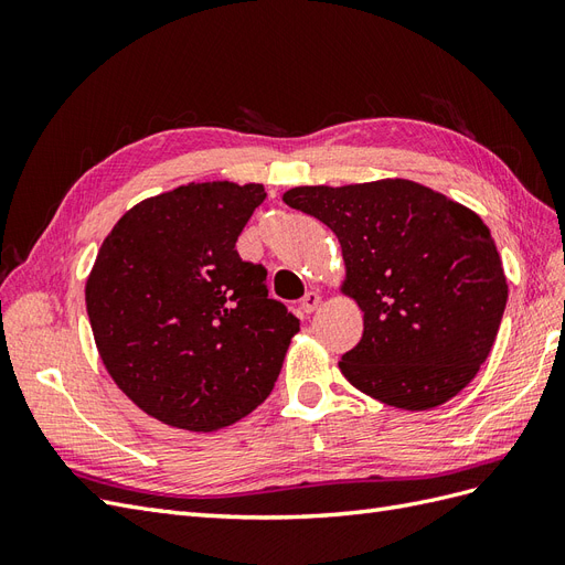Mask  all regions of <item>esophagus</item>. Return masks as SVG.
<instances>
[{
    "label": "esophagus",
    "mask_w": 565,
    "mask_h": 565,
    "mask_svg": "<svg viewBox=\"0 0 565 565\" xmlns=\"http://www.w3.org/2000/svg\"><path fill=\"white\" fill-rule=\"evenodd\" d=\"M320 303V295L318 292H306L301 299V311L303 313H313Z\"/></svg>",
    "instance_id": "1"
}]
</instances>
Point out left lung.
<instances>
[{"instance_id": "1", "label": "left lung", "mask_w": 565, "mask_h": 565, "mask_svg": "<svg viewBox=\"0 0 565 565\" xmlns=\"http://www.w3.org/2000/svg\"><path fill=\"white\" fill-rule=\"evenodd\" d=\"M282 200L339 237L341 289L365 313L339 361L344 377L401 409L457 396L486 363L509 295L481 216L405 179L299 185Z\"/></svg>"}]
</instances>
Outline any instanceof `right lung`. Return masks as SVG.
I'll use <instances>...</instances> for the list:
<instances>
[{
  "label": "right lung",
  "instance_id": "1",
  "mask_svg": "<svg viewBox=\"0 0 565 565\" xmlns=\"http://www.w3.org/2000/svg\"><path fill=\"white\" fill-rule=\"evenodd\" d=\"M262 183H185L117 221L87 280V313L115 384L143 413L216 431L259 407L299 320L266 268L235 249Z\"/></svg>",
  "mask_w": 565,
  "mask_h": 565
}]
</instances>
